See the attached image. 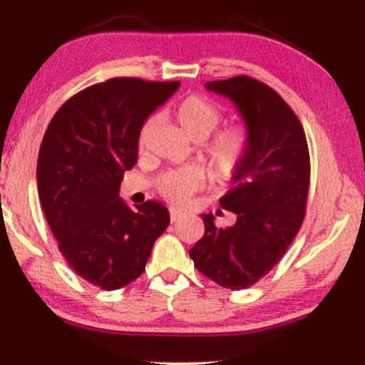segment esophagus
<instances>
[{
    "label": "esophagus",
    "mask_w": 365,
    "mask_h": 365,
    "mask_svg": "<svg viewBox=\"0 0 365 365\" xmlns=\"http://www.w3.org/2000/svg\"><path fill=\"white\" fill-rule=\"evenodd\" d=\"M169 216H171V222H176V221H179V219H181L182 214L176 211V209H171V211H169Z\"/></svg>",
    "instance_id": "34e87169"
}]
</instances>
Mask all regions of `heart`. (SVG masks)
Masks as SVG:
<instances>
[{"label": "heart", "mask_w": 365, "mask_h": 365, "mask_svg": "<svg viewBox=\"0 0 365 365\" xmlns=\"http://www.w3.org/2000/svg\"><path fill=\"white\" fill-rule=\"evenodd\" d=\"M176 118L184 133L192 141H204L216 131L222 121V109L212 99L201 94H191L176 106ZM154 119H148L139 133V144L144 146L151 133ZM251 151V133L246 124H231L204 143L201 159L212 181L224 182L231 179L246 161ZM201 174L194 169L164 173L158 179V191L171 202H186L201 186Z\"/></svg>", "instance_id": "b5f03b06"}]
</instances>
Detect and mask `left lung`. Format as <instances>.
Returning <instances> with one entry per match:
<instances>
[{
  "label": "left lung",
  "instance_id": "left-lung-1",
  "mask_svg": "<svg viewBox=\"0 0 365 365\" xmlns=\"http://www.w3.org/2000/svg\"><path fill=\"white\" fill-rule=\"evenodd\" d=\"M234 103L251 133V151L219 199L236 214L231 227H216L202 214L204 236L189 256L219 286L251 287L281 261L306 216L311 161L306 133L287 103L257 79L236 76L204 84Z\"/></svg>",
  "mask_w": 365,
  "mask_h": 365
}]
</instances>
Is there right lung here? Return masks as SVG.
I'll list each match as a JSON object with an SVG mask.
<instances>
[{
  "instance_id": "obj_1",
  "label": "right lung",
  "mask_w": 365,
  "mask_h": 365,
  "mask_svg": "<svg viewBox=\"0 0 365 365\" xmlns=\"http://www.w3.org/2000/svg\"><path fill=\"white\" fill-rule=\"evenodd\" d=\"M179 84L138 78L93 84L69 98L44 133L36 168L43 212L69 267L104 291L141 276L169 226L161 202L133 209L119 187L138 161L143 124Z\"/></svg>"
}]
</instances>
